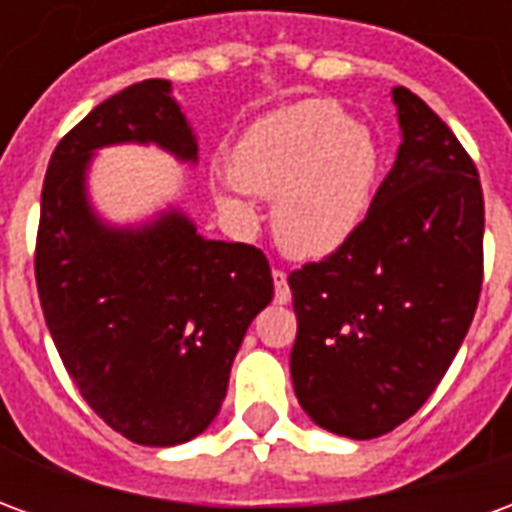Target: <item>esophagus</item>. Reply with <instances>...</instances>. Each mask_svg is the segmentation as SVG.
I'll return each instance as SVG.
<instances>
[{
	"label": "esophagus",
	"mask_w": 512,
	"mask_h": 512,
	"mask_svg": "<svg viewBox=\"0 0 512 512\" xmlns=\"http://www.w3.org/2000/svg\"><path fill=\"white\" fill-rule=\"evenodd\" d=\"M271 277H274V288H277V293H274L277 304H288V301H290L288 274H285L282 268H274V271H271Z\"/></svg>",
	"instance_id": "1"
}]
</instances>
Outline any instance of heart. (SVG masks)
Here are the masks:
<instances>
[{
  "label": "heart",
  "instance_id": "obj_1",
  "mask_svg": "<svg viewBox=\"0 0 512 512\" xmlns=\"http://www.w3.org/2000/svg\"><path fill=\"white\" fill-rule=\"evenodd\" d=\"M378 175L373 136L334 101H299L260 117L233 150L219 202L252 222L244 191L274 200V230L293 257L337 252L367 216Z\"/></svg>",
  "mask_w": 512,
  "mask_h": 512
}]
</instances>
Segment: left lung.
Here are the masks:
<instances>
[{"label": "left lung", "mask_w": 512, "mask_h": 512, "mask_svg": "<svg viewBox=\"0 0 512 512\" xmlns=\"http://www.w3.org/2000/svg\"><path fill=\"white\" fill-rule=\"evenodd\" d=\"M392 101L403 142L359 230L288 277L293 389L315 425L348 439H376L417 414L483 288L477 167L419 95L395 87Z\"/></svg>", "instance_id": "left-lung-1"}]
</instances>
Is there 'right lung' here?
Masks as SVG:
<instances>
[{
    "label": "right lung",
    "mask_w": 512,
    "mask_h": 512,
    "mask_svg": "<svg viewBox=\"0 0 512 512\" xmlns=\"http://www.w3.org/2000/svg\"><path fill=\"white\" fill-rule=\"evenodd\" d=\"M167 79L98 104L51 153L35 279L51 340L98 417L134 444L175 447L219 414L249 323L274 299L266 255L208 241L178 208L139 227L98 219L87 167L98 147L158 145L197 161Z\"/></svg>",
    "instance_id": "1"
}]
</instances>
